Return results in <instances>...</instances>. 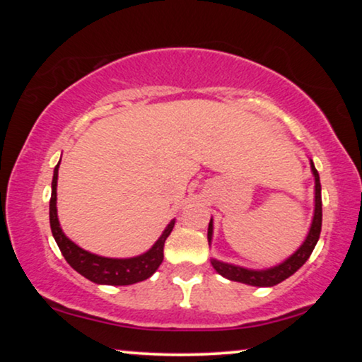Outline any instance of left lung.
Masks as SVG:
<instances>
[{"mask_svg": "<svg viewBox=\"0 0 362 362\" xmlns=\"http://www.w3.org/2000/svg\"><path fill=\"white\" fill-rule=\"evenodd\" d=\"M311 171L315 175V216L313 222H311L310 234L303 242V245L295 252L290 259H286L284 264L272 267L269 270H247L242 267H235L230 264H224L219 260H211L212 267H214L217 274H221L226 279L232 281H240V284H247L252 286H274L280 281H284L295 274L306 260L310 259L311 252H313L316 242L320 239L321 232V217H323V211H321V182L320 175L311 161ZM212 239V219L209 222V229H207V240Z\"/></svg>", "mask_w": 362, "mask_h": 362, "instance_id": "left-lung-1", "label": "left lung"}]
</instances>
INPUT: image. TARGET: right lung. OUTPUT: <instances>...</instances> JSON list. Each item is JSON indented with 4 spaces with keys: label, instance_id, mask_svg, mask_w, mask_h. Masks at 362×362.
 I'll use <instances>...</instances> for the list:
<instances>
[{
    "label": "right lung",
    "instance_id": "right-lung-1",
    "mask_svg": "<svg viewBox=\"0 0 362 362\" xmlns=\"http://www.w3.org/2000/svg\"><path fill=\"white\" fill-rule=\"evenodd\" d=\"M57 173L59 165L54 168L52 177V194L49 201V221H51V230L54 239H56L59 249H61L64 259L74 270L86 276L93 284L100 285H132L136 281H143L155 274L158 267L163 262V249L168 235L171 234L175 221H171L163 232L156 244L151 247L146 254L133 257V259H107L90 252L81 249V247L69 240L59 226L57 219Z\"/></svg>",
    "mask_w": 362,
    "mask_h": 362
}]
</instances>
